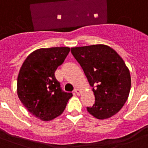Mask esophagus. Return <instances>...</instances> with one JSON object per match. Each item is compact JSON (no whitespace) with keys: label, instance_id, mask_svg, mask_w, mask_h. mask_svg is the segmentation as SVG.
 I'll list each match as a JSON object with an SVG mask.
<instances>
[{"label":"esophagus","instance_id":"obj_1","mask_svg":"<svg viewBox=\"0 0 148 148\" xmlns=\"http://www.w3.org/2000/svg\"><path fill=\"white\" fill-rule=\"evenodd\" d=\"M74 92L76 93L77 95H79L81 94V90H80L79 88H75V89H74Z\"/></svg>","mask_w":148,"mask_h":148}]
</instances>
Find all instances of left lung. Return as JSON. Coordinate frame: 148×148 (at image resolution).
I'll use <instances>...</instances> for the list:
<instances>
[{
    "label": "left lung",
    "mask_w": 148,
    "mask_h": 148,
    "mask_svg": "<svg viewBox=\"0 0 148 148\" xmlns=\"http://www.w3.org/2000/svg\"><path fill=\"white\" fill-rule=\"evenodd\" d=\"M71 51L93 88L95 104L87 110L100 120L116 114L131 90V74L123 59L104 45L72 47Z\"/></svg>",
    "instance_id": "obj_1"
}]
</instances>
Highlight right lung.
I'll list each match as a JSON object with an SVG mask.
<instances>
[{"label": "right lung", "mask_w": 148, "mask_h": 148, "mask_svg": "<svg viewBox=\"0 0 148 148\" xmlns=\"http://www.w3.org/2000/svg\"><path fill=\"white\" fill-rule=\"evenodd\" d=\"M70 52L67 47L40 48L26 58L17 77V95L29 112L43 121L64 112L72 93L63 91L54 76Z\"/></svg>", "instance_id": "1"}]
</instances>
